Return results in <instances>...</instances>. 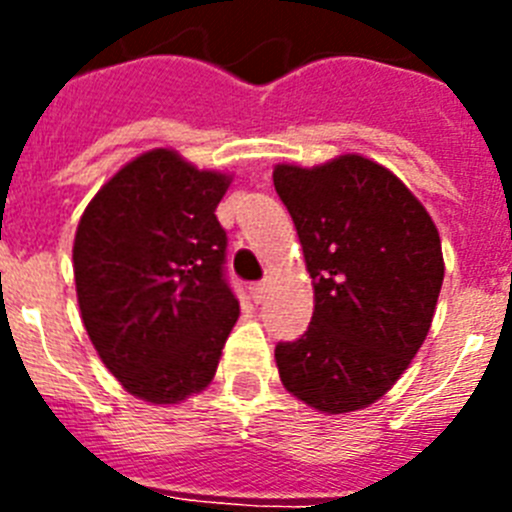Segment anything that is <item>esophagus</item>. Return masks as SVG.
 Instances as JSON below:
<instances>
[{"label":"esophagus","mask_w":512,"mask_h":512,"mask_svg":"<svg viewBox=\"0 0 512 512\" xmlns=\"http://www.w3.org/2000/svg\"><path fill=\"white\" fill-rule=\"evenodd\" d=\"M266 289H269V287H266V282H256V284H251V287H248V295H251V300L259 305V302L266 297Z\"/></svg>","instance_id":"obj_1"}]
</instances>
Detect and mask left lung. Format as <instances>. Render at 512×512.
Here are the masks:
<instances>
[{"mask_svg":"<svg viewBox=\"0 0 512 512\" xmlns=\"http://www.w3.org/2000/svg\"><path fill=\"white\" fill-rule=\"evenodd\" d=\"M315 289L305 336L274 351L287 392L328 415L387 395L423 346L443 284L436 223L382 164L346 153L274 166Z\"/></svg>","mask_w":512,"mask_h":512,"instance_id":"left-lung-1","label":"left lung"}]
</instances>
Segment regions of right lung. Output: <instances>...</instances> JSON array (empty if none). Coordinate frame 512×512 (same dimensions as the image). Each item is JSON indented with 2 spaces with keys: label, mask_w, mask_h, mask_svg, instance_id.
<instances>
[{
  "label": "right lung",
  "mask_w": 512,
  "mask_h": 512,
  "mask_svg": "<svg viewBox=\"0 0 512 512\" xmlns=\"http://www.w3.org/2000/svg\"><path fill=\"white\" fill-rule=\"evenodd\" d=\"M230 182V174L153 148L122 166L81 215V320L99 359L138 400L176 405L215 377L241 315L215 215Z\"/></svg>",
  "instance_id": "right-lung-1"
}]
</instances>
